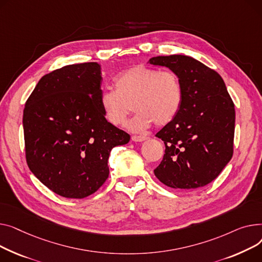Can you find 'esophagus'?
<instances>
[{"mask_svg":"<svg viewBox=\"0 0 262 262\" xmlns=\"http://www.w3.org/2000/svg\"><path fill=\"white\" fill-rule=\"evenodd\" d=\"M131 140L133 142H144V141H147L148 137L147 136H137V135H133L131 137Z\"/></svg>","mask_w":262,"mask_h":262,"instance_id":"1","label":"esophagus"}]
</instances>
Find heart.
Instances as JSON below:
<instances>
[{
    "label": "heart",
    "mask_w": 262,
    "mask_h": 262,
    "mask_svg": "<svg viewBox=\"0 0 262 262\" xmlns=\"http://www.w3.org/2000/svg\"><path fill=\"white\" fill-rule=\"evenodd\" d=\"M116 90H103L99 104L103 116L113 126L125 122L132 103L136 113L126 127L141 132L156 126L169 124L177 115L182 101V85L176 73L161 72L146 66H135L119 74Z\"/></svg>",
    "instance_id": "heart-1"
}]
</instances>
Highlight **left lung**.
Instances as JSON below:
<instances>
[{
    "label": "left lung",
    "mask_w": 262,
    "mask_h": 262,
    "mask_svg": "<svg viewBox=\"0 0 262 262\" xmlns=\"http://www.w3.org/2000/svg\"><path fill=\"white\" fill-rule=\"evenodd\" d=\"M148 63L168 68L182 85L176 117L156 135L164 141L165 155L155 174L174 189L203 187L233 157L234 102L222 77L192 57L158 56Z\"/></svg>",
    "instance_id": "1"
}]
</instances>
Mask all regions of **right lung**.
Instances as JSON below:
<instances>
[{
  "instance_id": "1",
  "label": "right lung",
  "mask_w": 262,
  "mask_h": 262,
  "mask_svg": "<svg viewBox=\"0 0 262 262\" xmlns=\"http://www.w3.org/2000/svg\"><path fill=\"white\" fill-rule=\"evenodd\" d=\"M101 80L97 62L66 66L44 75L25 103L27 165L61 196L94 193L109 177L111 150L130 141L103 116Z\"/></svg>"
}]
</instances>
